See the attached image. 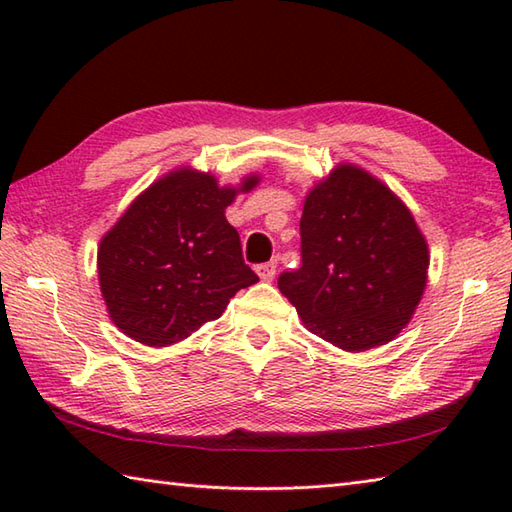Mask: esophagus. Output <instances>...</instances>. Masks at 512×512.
I'll return each mask as SVG.
<instances>
[{"label":"esophagus","mask_w":512,"mask_h":512,"mask_svg":"<svg viewBox=\"0 0 512 512\" xmlns=\"http://www.w3.org/2000/svg\"><path fill=\"white\" fill-rule=\"evenodd\" d=\"M255 270H257V275L262 277L264 281H270V279L275 277V273H277V259H270V262L257 264V266H255Z\"/></svg>","instance_id":"34e87169"}]
</instances>
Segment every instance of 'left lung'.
Listing matches in <instances>:
<instances>
[{
	"label": "left lung",
	"mask_w": 512,
	"mask_h": 512,
	"mask_svg": "<svg viewBox=\"0 0 512 512\" xmlns=\"http://www.w3.org/2000/svg\"><path fill=\"white\" fill-rule=\"evenodd\" d=\"M299 231L301 266L279 275V290L306 328L347 352L394 339L429 268L407 206L367 171L341 165L310 191Z\"/></svg>",
	"instance_id": "left-lung-1"
}]
</instances>
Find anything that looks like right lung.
Returning <instances> with one entry per match:
<instances>
[{
	"label": "right lung",
	"mask_w": 512,
	"mask_h": 512,
	"mask_svg": "<svg viewBox=\"0 0 512 512\" xmlns=\"http://www.w3.org/2000/svg\"><path fill=\"white\" fill-rule=\"evenodd\" d=\"M255 184V176L246 178L242 191ZM235 193L209 173L173 171L138 195L101 239V292L129 339L176 343L222 317L235 292L259 281L224 217Z\"/></svg>",
	"instance_id": "right-lung-1"
}]
</instances>
